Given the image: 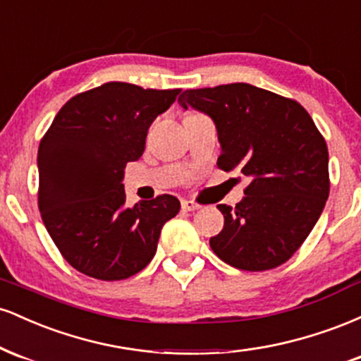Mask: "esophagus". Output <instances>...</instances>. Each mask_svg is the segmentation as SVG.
I'll return each mask as SVG.
<instances>
[{"mask_svg": "<svg viewBox=\"0 0 361 361\" xmlns=\"http://www.w3.org/2000/svg\"><path fill=\"white\" fill-rule=\"evenodd\" d=\"M181 209H183L185 212H195V210L200 209V205L195 204L193 200H181Z\"/></svg>", "mask_w": 361, "mask_h": 361, "instance_id": "obj_1", "label": "esophagus"}]
</instances>
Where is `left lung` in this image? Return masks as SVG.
<instances>
[{
    "instance_id": "left-lung-1",
    "label": "left lung",
    "mask_w": 361,
    "mask_h": 361,
    "mask_svg": "<svg viewBox=\"0 0 361 361\" xmlns=\"http://www.w3.org/2000/svg\"><path fill=\"white\" fill-rule=\"evenodd\" d=\"M178 102L212 117L222 147L217 166L251 178L234 209L217 205L224 229L210 238L212 251L244 271L283 264L329 197L326 140L307 110L247 82L186 90Z\"/></svg>"
}]
</instances>
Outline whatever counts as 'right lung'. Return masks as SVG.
<instances>
[{
  "mask_svg": "<svg viewBox=\"0 0 361 361\" xmlns=\"http://www.w3.org/2000/svg\"><path fill=\"white\" fill-rule=\"evenodd\" d=\"M181 90L110 81L73 97L39 146V210L73 268L126 280L154 258L163 226L180 212L173 195L126 207L123 168L146 149L147 130Z\"/></svg>",
  "mask_w": 361,
  "mask_h": 361,
  "instance_id": "add662e5",
  "label": "right lung"
}]
</instances>
